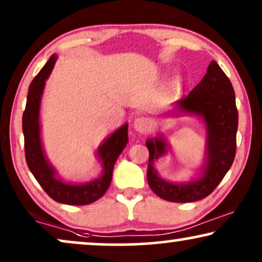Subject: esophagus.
Returning a JSON list of instances; mask_svg holds the SVG:
<instances>
[{"instance_id": "34e87169", "label": "esophagus", "mask_w": 262, "mask_h": 262, "mask_svg": "<svg viewBox=\"0 0 262 262\" xmlns=\"http://www.w3.org/2000/svg\"><path fill=\"white\" fill-rule=\"evenodd\" d=\"M134 126L136 128V131L144 134V132L149 131L150 127H151V120L145 117H138L136 118L134 121Z\"/></svg>"}]
</instances>
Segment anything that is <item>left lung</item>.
<instances>
[{
	"label": "left lung",
	"instance_id": "left-lung-1",
	"mask_svg": "<svg viewBox=\"0 0 262 262\" xmlns=\"http://www.w3.org/2000/svg\"><path fill=\"white\" fill-rule=\"evenodd\" d=\"M177 107L205 120L207 157L203 177L188 184H170L162 180L154 169L155 160L167 151V143L160 136L145 143L149 149L146 179L150 188L160 198L173 203H191L211 194L234 162L238 125L234 88L224 71L212 60L203 80L187 96L178 101Z\"/></svg>",
	"mask_w": 262,
	"mask_h": 262
}]
</instances>
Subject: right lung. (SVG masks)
<instances>
[{
  "label": "right lung",
  "instance_id": "1",
  "mask_svg": "<svg viewBox=\"0 0 262 262\" xmlns=\"http://www.w3.org/2000/svg\"><path fill=\"white\" fill-rule=\"evenodd\" d=\"M56 62V56H51L48 63L42 67L33 78L28 88L26 108L23 114V131L25 137V156L27 166L50 198L68 205H88L105 194L112 180L114 163L127 144V125L103 142L98 150V155L102 161L103 174L85 184H66L56 178L55 169L45 159L40 141V125H39V108L41 94L44 91L46 78L51 74Z\"/></svg>",
  "mask_w": 262,
  "mask_h": 262
}]
</instances>
